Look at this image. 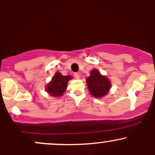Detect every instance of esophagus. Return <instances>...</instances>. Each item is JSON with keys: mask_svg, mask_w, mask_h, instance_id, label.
<instances>
[{"mask_svg": "<svg viewBox=\"0 0 155 155\" xmlns=\"http://www.w3.org/2000/svg\"><path fill=\"white\" fill-rule=\"evenodd\" d=\"M74 76L76 79H79L80 77H81V74H80V73H74Z\"/></svg>", "mask_w": 155, "mask_h": 155, "instance_id": "34e87169", "label": "esophagus"}]
</instances>
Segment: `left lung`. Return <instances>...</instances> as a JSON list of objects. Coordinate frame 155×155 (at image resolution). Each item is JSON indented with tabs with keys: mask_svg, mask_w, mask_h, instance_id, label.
<instances>
[{
	"mask_svg": "<svg viewBox=\"0 0 155 155\" xmlns=\"http://www.w3.org/2000/svg\"><path fill=\"white\" fill-rule=\"evenodd\" d=\"M88 90L93 97L100 98L108 93L111 84L109 79L105 76L101 75L97 69H93L90 72V76L87 78Z\"/></svg>",
	"mask_w": 155,
	"mask_h": 155,
	"instance_id": "left-lung-1",
	"label": "left lung"
}]
</instances>
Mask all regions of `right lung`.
<instances>
[{
  "instance_id": "obj_1",
  "label": "right lung",
  "mask_w": 155,
  "mask_h": 155,
  "mask_svg": "<svg viewBox=\"0 0 155 155\" xmlns=\"http://www.w3.org/2000/svg\"><path fill=\"white\" fill-rule=\"evenodd\" d=\"M71 79V76H63L60 73L57 72L51 79V81L47 85L46 90L51 96H62L66 90L68 82Z\"/></svg>"
}]
</instances>
